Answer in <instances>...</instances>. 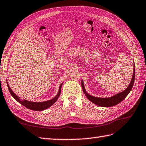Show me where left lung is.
I'll list each match as a JSON object with an SVG mask.
<instances>
[{
    "label": "left lung",
    "mask_w": 146,
    "mask_h": 146,
    "mask_svg": "<svg viewBox=\"0 0 146 146\" xmlns=\"http://www.w3.org/2000/svg\"><path fill=\"white\" fill-rule=\"evenodd\" d=\"M135 64H133V75L132 77V80L130 82V84L126 89L124 90L123 92L118 93L114 95L113 96L109 97V98H98V97L93 96L90 94H88L87 92L85 90V88L84 86V80H82V87L83 91L86 96L88 99H89L94 104L96 105H98L99 106L101 107H111L114 106L116 104H119V102H121L126 97L128 96V94L130 93V92L132 89L133 85L134 84V81H135Z\"/></svg>",
    "instance_id": "left-lung-1"
}]
</instances>
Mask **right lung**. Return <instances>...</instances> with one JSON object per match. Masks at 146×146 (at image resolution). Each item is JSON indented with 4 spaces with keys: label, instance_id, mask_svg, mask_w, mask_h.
Segmentation results:
<instances>
[{
    "label": "right lung",
    "instance_id": "obj_1",
    "mask_svg": "<svg viewBox=\"0 0 146 146\" xmlns=\"http://www.w3.org/2000/svg\"><path fill=\"white\" fill-rule=\"evenodd\" d=\"M63 84V82L60 85L59 88V91L57 95L54 97V98L50 100H48V101H44V102H33V101H27L26 99H21L19 97L16 95V94L14 93L13 91L11 90V88H10L9 85L8 83L7 82V87L8 89L9 90L10 94H11L14 99L16 101H18L19 103L22 104L23 106H24L25 107H26L28 109H30L31 110H33V111H43L47 109L49 107H50L51 106L53 105L55 102L57 101V100L58 99L59 97L60 96V94H61V87L62 85Z\"/></svg>",
    "mask_w": 146,
    "mask_h": 146
}]
</instances>
